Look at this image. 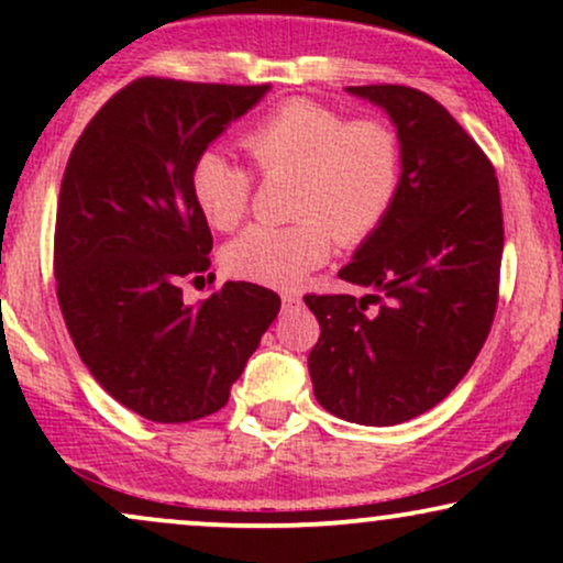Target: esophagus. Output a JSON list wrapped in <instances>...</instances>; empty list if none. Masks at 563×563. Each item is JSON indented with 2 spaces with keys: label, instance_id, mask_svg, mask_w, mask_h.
Returning <instances> with one entry per match:
<instances>
[{
  "label": "esophagus",
  "instance_id": "34e87169",
  "mask_svg": "<svg viewBox=\"0 0 563 563\" xmlns=\"http://www.w3.org/2000/svg\"><path fill=\"white\" fill-rule=\"evenodd\" d=\"M299 303H301V296L296 294V290H286V294H283V307H286V309L299 307Z\"/></svg>",
  "mask_w": 563,
  "mask_h": 563
}]
</instances>
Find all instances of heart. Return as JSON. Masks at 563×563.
<instances>
[{
    "label": "heart",
    "mask_w": 563,
    "mask_h": 563,
    "mask_svg": "<svg viewBox=\"0 0 563 563\" xmlns=\"http://www.w3.org/2000/svg\"><path fill=\"white\" fill-rule=\"evenodd\" d=\"M264 177H296L288 228L254 224L228 243L222 262L241 280L294 288L341 245L367 241L397 203L402 140L380 119H352L309 100H288L241 137ZM190 190L206 222L232 230L243 222L254 177L219 151H203Z\"/></svg>",
    "instance_id": "1"
}]
</instances>
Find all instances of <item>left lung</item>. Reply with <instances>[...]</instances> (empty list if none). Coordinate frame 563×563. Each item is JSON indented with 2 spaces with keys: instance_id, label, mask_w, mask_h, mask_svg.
<instances>
[{
  "instance_id": "left-lung-1",
  "label": "left lung",
  "mask_w": 563,
  "mask_h": 563,
  "mask_svg": "<svg viewBox=\"0 0 563 563\" xmlns=\"http://www.w3.org/2000/svg\"><path fill=\"white\" fill-rule=\"evenodd\" d=\"M346 92L391 115L402 187L339 273L376 294L303 296L320 322L309 376L333 416L394 426L442 402L487 341L500 286V187L482 147L434 97L402 84Z\"/></svg>"
}]
</instances>
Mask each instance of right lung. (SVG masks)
I'll list each match as a JSON object with an SVG mask.
<instances>
[{
    "instance_id": "1",
    "label": "right lung",
    "mask_w": 563,
    "mask_h": 563,
    "mask_svg": "<svg viewBox=\"0 0 563 563\" xmlns=\"http://www.w3.org/2000/svg\"><path fill=\"white\" fill-rule=\"evenodd\" d=\"M267 89L145 76L119 89L70 151L55 217L57 301L97 384L147 421L222 410L280 312V296L254 283L183 301L214 245L192 164Z\"/></svg>"
}]
</instances>
